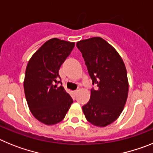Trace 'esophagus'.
I'll return each instance as SVG.
<instances>
[{
	"label": "esophagus",
	"mask_w": 153,
	"mask_h": 153,
	"mask_svg": "<svg viewBox=\"0 0 153 153\" xmlns=\"http://www.w3.org/2000/svg\"><path fill=\"white\" fill-rule=\"evenodd\" d=\"M78 90H76V91H74V93H75V94H76V93H78Z\"/></svg>",
	"instance_id": "34e87169"
}]
</instances>
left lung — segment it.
Masks as SVG:
<instances>
[{"instance_id":"left-lung-1","label":"left lung","mask_w":153,"mask_h":153,"mask_svg":"<svg viewBox=\"0 0 153 153\" xmlns=\"http://www.w3.org/2000/svg\"><path fill=\"white\" fill-rule=\"evenodd\" d=\"M88 71L96 84L90 100L82 107L90 123L105 127L115 122L123 111L128 92L127 71L123 58L105 40L94 37L78 42Z\"/></svg>"}]
</instances>
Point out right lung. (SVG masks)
Returning <instances> with one entry per match:
<instances>
[{"instance_id":"right-lung-1","label":"right lung","mask_w":153,"mask_h":153,"mask_svg":"<svg viewBox=\"0 0 153 153\" xmlns=\"http://www.w3.org/2000/svg\"><path fill=\"white\" fill-rule=\"evenodd\" d=\"M74 47L75 42L51 38L27 63L24 80L27 105L34 118L48 126L63 120L73 102L63 86L58 84L61 82L58 71Z\"/></svg>"}]
</instances>
